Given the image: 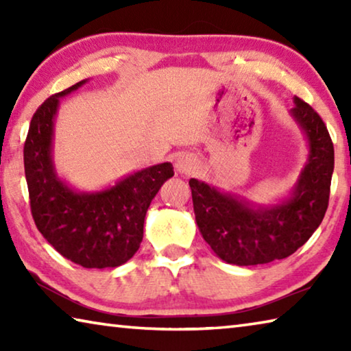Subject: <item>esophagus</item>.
<instances>
[{
	"label": "esophagus",
	"instance_id": "esophagus-1",
	"mask_svg": "<svg viewBox=\"0 0 351 351\" xmlns=\"http://www.w3.org/2000/svg\"><path fill=\"white\" fill-rule=\"evenodd\" d=\"M175 169H176L178 173L190 175L195 169H197V159H195L192 154L184 153V154H181L180 158L176 159Z\"/></svg>",
	"mask_w": 351,
	"mask_h": 351
}]
</instances>
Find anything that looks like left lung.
Instances as JSON below:
<instances>
[{"instance_id": "left-lung-1", "label": "left lung", "mask_w": 351, "mask_h": 351, "mask_svg": "<svg viewBox=\"0 0 351 351\" xmlns=\"http://www.w3.org/2000/svg\"><path fill=\"white\" fill-rule=\"evenodd\" d=\"M291 117L304 133L308 154L287 197L257 204L192 178L193 210L199 234L218 258L237 266L282 260L304 246L328 207L335 148L320 116L294 97Z\"/></svg>"}]
</instances>
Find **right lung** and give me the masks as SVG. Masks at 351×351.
Wrapping results in <instances>:
<instances>
[{"mask_svg":"<svg viewBox=\"0 0 351 351\" xmlns=\"http://www.w3.org/2000/svg\"><path fill=\"white\" fill-rule=\"evenodd\" d=\"M86 82L54 94L35 111L25 144V173L34 221L47 243L83 268H117L138 252L145 213L173 176V165H152L91 192L64 181L54 162L56 117L60 99Z\"/></svg>","mask_w":351,"mask_h":351,"instance_id":"add662e5","label":"right lung"}]
</instances>
